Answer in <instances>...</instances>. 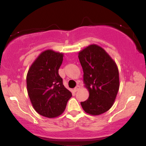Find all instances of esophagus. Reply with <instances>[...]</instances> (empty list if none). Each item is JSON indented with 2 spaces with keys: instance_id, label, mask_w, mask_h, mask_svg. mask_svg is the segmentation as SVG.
Returning a JSON list of instances; mask_svg holds the SVG:
<instances>
[{
  "instance_id": "obj_1",
  "label": "esophagus",
  "mask_w": 146,
  "mask_h": 146,
  "mask_svg": "<svg viewBox=\"0 0 146 146\" xmlns=\"http://www.w3.org/2000/svg\"><path fill=\"white\" fill-rule=\"evenodd\" d=\"M80 87L79 86V85H77V86H76V88H75L74 89H73V91H74L75 92H77V91L78 90L80 89Z\"/></svg>"
}]
</instances>
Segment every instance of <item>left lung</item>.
Listing matches in <instances>:
<instances>
[{
  "label": "left lung",
  "instance_id": "left-lung-1",
  "mask_svg": "<svg viewBox=\"0 0 146 146\" xmlns=\"http://www.w3.org/2000/svg\"><path fill=\"white\" fill-rule=\"evenodd\" d=\"M83 70V82L89 98L80 102L84 111L93 116L108 111L114 104L119 89V70L107 51L91 44L79 51Z\"/></svg>",
  "mask_w": 146,
  "mask_h": 146
}]
</instances>
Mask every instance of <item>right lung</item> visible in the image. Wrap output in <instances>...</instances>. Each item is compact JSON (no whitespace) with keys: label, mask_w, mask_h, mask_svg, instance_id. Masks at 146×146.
Instances as JSON below:
<instances>
[{"label":"right lung","mask_w":146,"mask_h":146,"mask_svg":"<svg viewBox=\"0 0 146 146\" xmlns=\"http://www.w3.org/2000/svg\"><path fill=\"white\" fill-rule=\"evenodd\" d=\"M64 54L46 50L31 65L27 75V90L35 111L48 118L64 111L72 93L63 85L58 74Z\"/></svg>","instance_id":"obj_1"}]
</instances>
